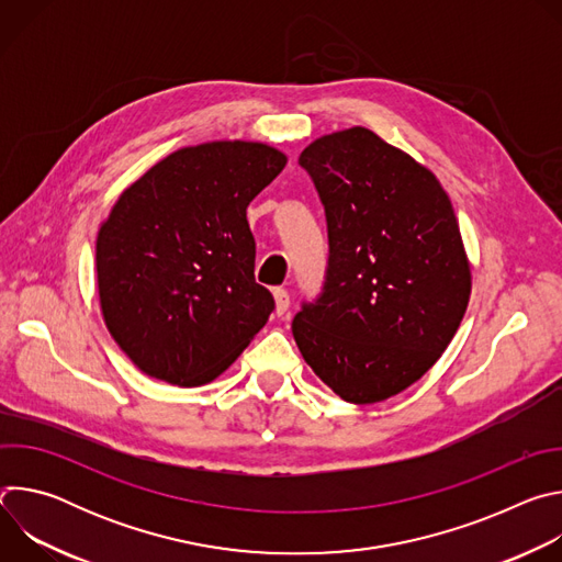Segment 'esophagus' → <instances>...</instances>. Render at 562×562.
<instances>
[{"label":"esophagus","mask_w":562,"mask_h":562,"mask_svg":"<svg viewBox=\"0 0 562 562\" xmlns=\"http://www.w3.org/2000/svg\"><path fill=\"white\" fill-rule=\"evenodd\" d=\"M273 297H276V313L284 315L289 311V304H291L289 291L286 289H273Z\"/></svg>","instance_id":"34e87169"}]
</instances>
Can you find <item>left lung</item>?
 <instances>
[{
	"mask_svg": "<svg viewBox=\"0 0 562 562\" xmlns=\"http://www.w3.org/2000/svg\"><path fill=\"white\" fill-rule=\"evenodd\" d=\"M297 165L325 206L329 258L295 345L347 403H380L431 369L464 315L456 213L429 169L362 126L315 139Z\"/></svg>",
	"mask_w": 562,
	"mask_h": 562,
	"instance_id": "1",
	"label": "left lung"
}]
</instances>
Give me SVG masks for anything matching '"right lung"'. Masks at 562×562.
Masks as SVG:
<instances>
[{
	"label": "right lung",
	"mask_w": 562,
	"mask_h": 562,
	"mask_svg": "<svg viewBox=\"0 0 562 562\" xmlns=\"http://www.w3.org/2000/svg\"><path fill=\"white\" fill-rule=\"evenodd\" d=\"M286 157L258 142L182 148L131 184L98 233L106 327L148 375L180 386L217 378L267 325L249 202Z\"/></svg>",
	"instance_id": "add662e5"
}]
</instances>
